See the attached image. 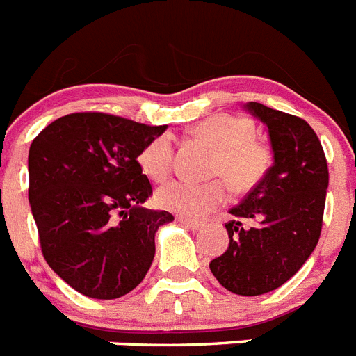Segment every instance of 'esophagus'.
Returning <instances> with one entry per match:
<instances>
[{
	"label": "esophagus",
	"instance_id": "obj_1",
	"mask_svg": "<svg viewBox=\"0 0 356 356\" xmlns=\"http://www.w3.org/2000/svg\"><path fill=\"white\" fill-rule=\"evenodd\" d=\"M176 221L180 222V225L187 226V228H188V229H193V232H197V229L203 228V222H200V221H193V219H185V217H178V219H176Z\"/></svg>",
	"mask_w": 356,
	"mask_h": 356
}]
</instances>
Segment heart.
I'll use <instances>...</instances> for the list:
<instances>
[{
  "instance_id": "obj_1",
  "label": "heart",
  "mask_w": 356,
  "mask_h": 356,
  "mask_svg": "<svg viewBox=\"0 0 356 356\" xmlns=\"http://www.w3.org/2000/svg\"><path fill=\"white\" fill-rule=\"evenodd\" d=\"M194 135L213 147L210 175L216 180L196 181L175 180L159 188L156 201L162 209L178 216H209L228 200V185L237 193H248L266 178L273 163V153L259 140L254 122L242 115L216 114L194 127ZM175 143L169 134H162L144 146L139 163L153 181H163L172 171Z\"/></svg>"
}]
</instances>
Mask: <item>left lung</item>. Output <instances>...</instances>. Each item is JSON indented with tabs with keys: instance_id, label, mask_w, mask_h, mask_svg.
<instances>
[{
	"instance_id": "left-lung-1",
	"label": "left lung",
	"mask_w": 356,
	"mask_h": 356,
	"mask_svg": "<svg viewBox=\"0 0 356 356\" xmlns=\"http://www.w3.org/2000/svg\"><path fill=\"white\" fill-rule=\"evenodd\" d=\"M269 128L275 163L226 222L228 250L210 271L229 292L260 296L291 280L316 250L323 229L328 163L319 137L305 119L246 105Z\"/></svg>"
}]
</instances>
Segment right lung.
I'll return each mask as SVG.
<instances>
[{"label":"right lung","instance_id":"add662e5","mask_svg":"<svg viewBox=\"0 0 356 356\" xmlns=\"http://www.w3.org/2000/svg\"><path fill=\"white\" fill-rule=\"evenodd\" d=\"M168 127L103 112L56 119L28 153V200L44 259L80 294L115 300L140 284L159 226L175 217L144 209L153 194L137 156Z\"/></svg>","mask_w":356,"mask_h":356}]
</instances>
